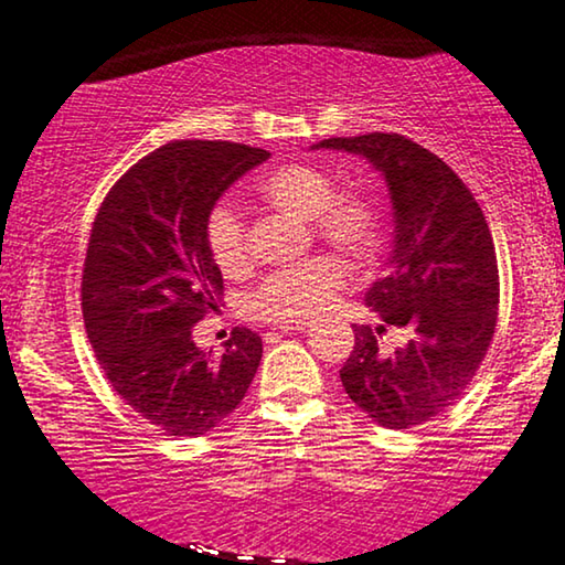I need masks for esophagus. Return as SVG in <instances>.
<instances>
[{"mask_svg":"<svg viewBox=\"0 0 565 565\" xmlns=\"http://www.w3.org/2000/svg\"><path fill=\"white\" fill-rule=\"evenodd\" d=\"M307 322H286V324H279L281 332H297V330H305Z\"/></svg>","mask_w":565,"mask_h":565,"instance_id":"esophagus-1","label":"esophagus"}]
</instances>
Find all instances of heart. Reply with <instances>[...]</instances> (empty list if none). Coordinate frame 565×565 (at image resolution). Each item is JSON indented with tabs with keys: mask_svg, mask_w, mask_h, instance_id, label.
I'll return each mask as SVG.
<instances>
[{
	"mask_svg": "<svg viewBox=\"0 0 565 565\" xmlns=\"http://www.w3.org/2000/svg\"><path fill=\"white\" fill-rule=\"evenodd\" d=\"M256 196L274 210L305 217L317 241L365 264L379 253L384 212L376 194L359 184L335 186L330 171L307 161H289L256 181ZM204 245L212 264L230 279L248 274L253 253L248 225L233 204H214L204 217ZM345 284V266L335 256H309L268 274L250 297L258 320L284 324L320 315Z\"/></svg>",
	"mask_w": 565,
	"mask_h": 565,
	"instance_id": "1",
	"label": "heart"
}]
</instances>
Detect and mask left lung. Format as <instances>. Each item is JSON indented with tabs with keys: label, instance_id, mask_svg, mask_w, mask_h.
<instances>
[{
	"label": "left lung",
	"instance_id": "8db88e82",
	"mask_svg": "<svg viewBox=\"0 0 565 565\" xmlns=\"http://www.w3.org/2000/svg\"><path fill=\"white\" fill-rule=\"evenodd\" d=\"M317 148L359 153L384 173L394 202L392 268L365 291L384 324H355L340 369L345 394L388 430H409L460 399L487 359L499 317L494 237L463 179L399 132L330 138ZM386 327L408 330L386 354Z\"/></svg>",
	"mask_w": 565,
	"mask_h": 565
}]
</instances>
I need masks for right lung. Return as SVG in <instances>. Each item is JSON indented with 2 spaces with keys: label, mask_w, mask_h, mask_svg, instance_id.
Masks as SVG:
<instances>
[{
  "label": "right lung",
  "mask_w": 565,
  "mask_h": 565,
  "mask_svg": "<svg viewBox=\"0 0 565 565\" xmlns=\"http://www.w3.org/2000/svg\"><path fill=\"white\" fill-rule=\"evenodd\" d=\"M271 156L227 140H173L125 171L94 217L82 274L86 338L125 404L166 435L200 438L243 402L260 338L230 332L222 355L192 330L225 291L204 245L220 194Z\"/></svg>",
  "instance_id": "1"
}]
</instances>
